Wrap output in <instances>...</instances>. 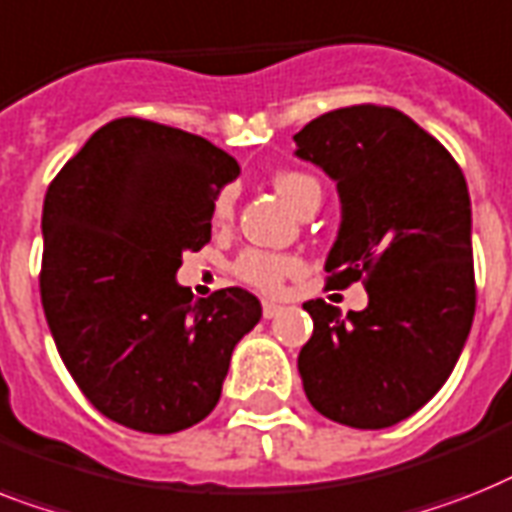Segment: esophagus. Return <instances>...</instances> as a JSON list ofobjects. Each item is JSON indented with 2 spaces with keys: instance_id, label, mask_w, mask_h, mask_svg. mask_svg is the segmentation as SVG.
Masks as SVG:
<instances>
[{
  "instance_id": "esophagus-1",
  "label": "esophagus",
  "mask_w": 512,
  "mask_h": 512,
  "mask_svg": "<svg viewBox=\"0 0 512 512\" xmlns=\"http://www.w3.org/2000/svg\"><path fill=\"white\" fill-rule=\"evenodd\" d=\"M281 310H284V307L278 305V302H273V299H263V315L268 318V321H270V318H276Z\"/></svg>"
}]
</instances>
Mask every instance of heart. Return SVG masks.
<instances>
[{
	"mask_svg": "<svg viewBox=\"0 0 512 512\" xmlns=\"http://www.w3.org/2000/svg\"><path fill=\"white\" fill-rule=\"evenodd\" d=\"M273 184H276L278 194H281L294 210H297L299 202H302L310 191H321V186H318V181H315L313 176L299 173V170L278 173ZM234 202V186H223L213 202L215 223H228V220H231V215H234ZM231 270H234V276L239 278V281H244L247 286H255L260 292H276L278 286L284 284V278L292 276L294 270H297V260L286 255H276V252H268V249L249 247L236 255Z\"/></svg>",
	"mask_w": 512,
	"mask_h": 512,
	"instance_id": "b5f03b06",
	"label": "heart"
}]
</instances>
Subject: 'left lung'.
<instances>
[{
    "mask_svg": "<svg viewBox=\"0 0 512 512\" xmlns=\"http://www.w3.org/2000/svg\"><path fill=\"white\" fill-rule=\"evenodd\" d=\"M297 157L321 165L342 199L326 286L363 281L368 307L342 318L305 302L313 336L297 357L321 415L386 429L450 378L476 313L471 197L455 157L405 112L352 105L310 120Z\"/></svg>",
    "mask_w": 512,
    "mask_h": 512,
    "instance_id": "8db88e82",
    "label": "left lung"
}]
</instances>
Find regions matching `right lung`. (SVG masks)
<instances>
[{
	"mask_svg": "<svg viewBox=\"0 0 512 512\" xmlns=\"http://www.w3.org/2000/svg\"><path fill=\"white\" fill-rule=\"evenodd\" d=\"M236 176L234 157L202 136L118 118L49 184L41 305L83 397L120 426L176 434L207 418L236 342L263 315L239 286L194 299L176 284Z\"/></svg>",
	"mask_w": 512,
	"mask_h": 512,
	"instance_id": "1",
	"label": "right lung"
}]
</instances>
